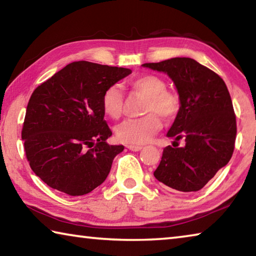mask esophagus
<instances>
[{"label": "esophagus", "instance_id": "esophagus-1", "mask_svg": "<svg viewBox=\"0 0 256 256\" xmlns=\"http://www.w3.org/2000/svg\"><path fill=\"white\" fill-rule=\"evenodd\" d=\"M126 148L131 151H140L142 149V146H136V144H128Z\"/></svg>", "mask_w": 256, "mask_h": 256}]
</instances>
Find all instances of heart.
I'll use <instances>...</instances> for the list:
<instances>
[{"label":"heart","mask_w":256,"mask_h":256,"mask_svg":"<svg viewBox=\"0 0 256 256\" xmlns=\"http://www.w3.org/2000/svg\"><path fill=\"white\" fill-rule=\"evenodd\" d=\"M128 89L133 94L146 98L140 118L125 120L116 128V136L128 144H144L151 140L162 128V118L174 120L180 110V94L167 90V84L162 76L144 74L128 81ZM102 110L110 118L118 120L124 110V94L118 86L112 84L105 90L102 98Z\"/></svg>","instance_id":"heart-1"}]
</instances>
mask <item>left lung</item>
I'll list each match as a JSON object with an SVG mask.
<instances>
[{"instance_id": "obj_1", "label": "left lung", "mask_w": 256, "mask_h": 256, "mask_svg": "<svg viewBox=\"0 0 256 256\" xmlns=\"http://www.w3.org/2000/svg\"><path fill=\"white\" fill-rule=\"evenodd\" d=\"M142 66L167 73L182 104L167 133L175 138L174 146L164 149L154 175L170 188L196 192L226 166L235 148L236 115L227 86L216 72L190 58ZM180 140L186 142L183 147L178 146Z\"/></svg>"}]
</instances>
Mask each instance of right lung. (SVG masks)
<instances>
[{
    "mask_svg": "<svg viewBox=\"0 0 256 256\" xmlns=\"http://www.w3.org/2000/svg\"><path fill=\"white\" fill-rule=\"evenodd\" d=\"M131 72L79 60L34 90L21 138L32 172L50 188L84 196L106 180L124 146L106 142L112 131L104 120L102 98L108 86Z\"/></svg>",
    "mask_w": 256,
    "mask_h": 256,
    "instance_id": "right-lung-1",
    "label": "right lung"
}]
</instances>
